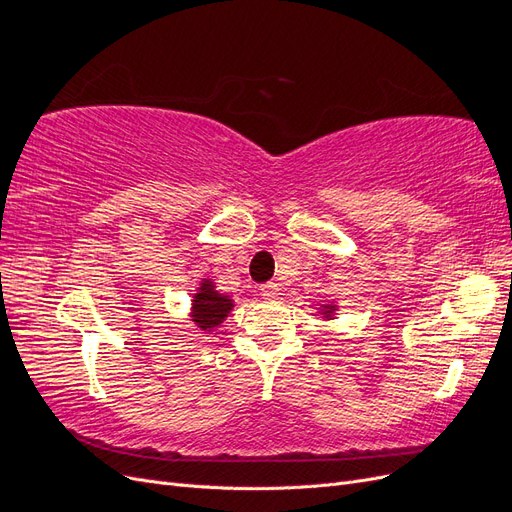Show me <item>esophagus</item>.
Here are the masks:
<instances>
[{
  "label": "esophagus",
  "instance_id": "1",
  "mask_svg": "<svg viewBox=\"0 0 512 512\" xmlns=\"http://www.w3.org/2000/svg\"><path fill=\"white\" fill-rule=\"evenodd\" d=\"M260 292H262V297L271 301V299H277V297H280V286H277L275 282L262 284V286H260Z\"/></svg>",
  "mask_w": 512,
  "mask_h": 512
}]
</instances>
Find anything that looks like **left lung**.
Returning <instances> with one entry per match:
<instances>
[{
    "mask_svg": "<svg viewBox=\"0 0 512 512\" xmlns=\"http://www.w3.org/2000/svg\"><path fill=\"white\" fill-rule=\"evenodd\" d=\"M318 314L324 318V320H333L335 314H337V303H324L318 307Z\"/></svg>",
    "mask_w": 512,
    "mask_h": 512,
    "instance_id": "1",
    "label": "left lung"
}]
</instances>
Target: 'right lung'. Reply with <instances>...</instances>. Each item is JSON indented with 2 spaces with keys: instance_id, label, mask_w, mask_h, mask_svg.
Masks as SVG:
<instances>
[{
  "instance_id": "add662e5",
  "label": "right lung",
  "mask_w": 512,
  "mask_h": 512,
  "mask_svg": "<svg viewBox=\"0 0 512 512\" xmlns=\"http://www.w3.org/2000/svg\"><path fill=\"white\" fill-rule=\"evenodd\" d=\"M232 307H235V301H232L228 294L215 288L213 280L203 277L196 288V294L192 297L190 318L200 331H213L228 318Z\"/></svg>"
}]
</instances>
